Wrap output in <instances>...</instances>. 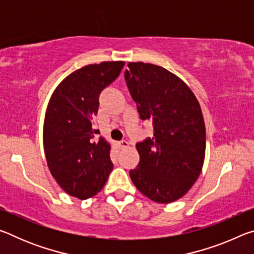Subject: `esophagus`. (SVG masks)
Instances as JSON below:
<instances>
[{
    "instance_id": "1",
    "label": "esophagus",
    "mask_w": 254,
    "mask_h": 254,
    "mask_svg": "<svg viewBox=\"0 0 254 254\" xmlns=\"http://www.w3.org/2000/svg\"><path fill=\"white\" fill-rule=\"evenodd\" d=\"M119 144H120V147H121L122 149H123V148H127V147H128V142H127V140H122V141H120Z\"/></svg>"
}]
</instances>
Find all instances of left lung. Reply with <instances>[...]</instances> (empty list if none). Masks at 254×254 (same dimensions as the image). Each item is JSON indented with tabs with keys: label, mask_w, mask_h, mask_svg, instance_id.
I'll return each mask as SVG.
<instances>
[{
	"label": "left lung",
	"mask_w": 254,
	"mask_h": 254,
	"mask_svg": "<svg viewBox=\"0 0 254 254\" xmlns=\"http://www.w3.org/2000/svg\"><path fill=\"white\" fill-rule=\"evenodd\" d=\"M127 67L124 78L137 113L153 126V136L135 144L140 162L128 174L144 196L168 204L186 194L201 171L203 114L194 94L173 72L141 62Z\"/></svg>",
	"instance_id": "left-lung-1"
}]
</instances>
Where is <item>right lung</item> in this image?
I'll return each mask as SVG.
<instances>
[{"label":"right lung","mask_w":254,"mask_h":254,"mask_svg":"<svg viewBox=\"0 0 254 254\" xmlns=\"http://www.w3.org/2000/svg\"><path fill=\"white\" fill-rule=\"evenodd\" d=\"M123 62L87 65L67 76L51 96L44 124L49 170L68 195L87 199L96 195L113 169L111 147L94 127L98 98L118 78Z\"/></svg>","instance_id":"obj_1"}]
</instances>
